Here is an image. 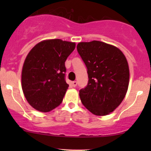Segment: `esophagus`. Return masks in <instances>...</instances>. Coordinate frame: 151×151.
<instances>
[{
  "label": "esophagus",
  "instance_id": "obj_1",
  "mask_svg": "<svg viewBox=\"0 0 151 151\" xmlns=\"http://www.w3.org/2000/svg\"><path fill=\"white\" fill-rule=\"evenodd\" d=\"M77 85V82L76 81H72V86H74V87H75Z\"/></svg>",
  "mask_w": 151,
  "mask_h": 151
}]
</instances>
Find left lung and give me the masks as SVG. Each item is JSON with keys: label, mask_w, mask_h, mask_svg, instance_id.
I'll return each mask as SVG.
<instances>
[{"label": "left lung", "mask_w": 151, "mask_h": 151, "mask_svg": "<svg viewBox=\"0 0 151 151\" xmlns=\"http://www.w3.org/2000/svg\"><path fill=\"white\" fill-rule=\"evenodd\" d=\"M77 52L87 68L85 88L79 90L82 104L96 116H106L120 105L127 92L129 68L119 48L100 41L79 42Z\"/></svg>", "instance_id": "1"}]
</instances>
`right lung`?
Returning <instances> with one entry per match:
<instances>
[{
  "instance_id": "1",
  "label": "right lung",
  "mask_w": 151,
  "mask_h": 151,
  "mask_svg": "<svg viewBox=\"0 0 151 151\" xmlns=\"http://www.w3.org/2000/svg\"><path fill=\"white\" fill-rule=\"evenodd\" d=\"M75 43L60 39L39 42L26 57L22 70V89L30 106L41 112L58 107L69 84L65 81V61Z\"/></svg>"
}]
</instances>
